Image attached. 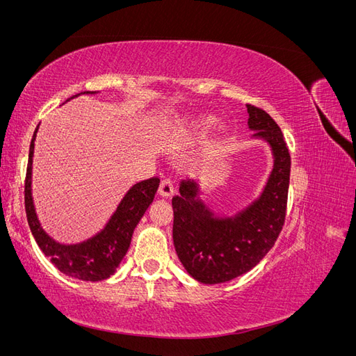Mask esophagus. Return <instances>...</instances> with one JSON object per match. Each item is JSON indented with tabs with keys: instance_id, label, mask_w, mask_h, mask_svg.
<instances>
[{
	"instance_id": "obj_1",
	"label": "esophagus",
	"mask_w": 356,
	"mask_h": 356,
	"mask_svg": "<svg viewBox=\"0 0 356 356\" xmlns=\"http://www.w3.org/2000/svg\"><path fill=\"white\" fill-rule=\"evenodd\" d=\"M174 181H172L170 178H163L160 182V187H159V193L161 196L165 197H169L174 195Z\"/></svg>"
}]
</instances>
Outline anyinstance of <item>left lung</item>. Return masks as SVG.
I'll list each match as a JSON object with an SVG mask.
<instances>
[{
	"label": "left lung",
	"mask_w": 356,
	"mask_h": 356,
	"mask_svg": "<svg viewBox=\"0 0 356 356\" xmlns=\"http://www.w3.org/2000/svg\"><path fill=\"white\" fill-rule=\"evenodd\" d=\"M254 136L270 144L275 166L257 202L234 218H212L196 199L193 181L182 182L174 207V245L187 272L203 284H221L251 270L272 250L286 217L291 156L281 127L260 106L248 104Z\"/></svg>",
	"instance_id": "8db88e82"
}]
</instances>
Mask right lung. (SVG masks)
<instances>
[{
  "label": "right lung",
  "mask_w": 356,
  "mask_h": 356,
  "mask_svg": "<svg viewBox=\"0 0 356 356\" xmlns=\"http://www.w3.org/2000/svg\"><path fill=\"white\" fill-rule=\"evenodd\" d=\"M37 129L29 147L25 178V211L32 236L35 238L40 250L50 258V261L62 273L81 279V281H104L115 272V268L126 255L136 224L143 218L149 203L156 196L160 178L153 177L141 181L129 190L110 222L95 238L79 245H60L41 229L34 203H32L31 174Z\"/></svg>",
  "instance_id": "1"
}]
</instances>
